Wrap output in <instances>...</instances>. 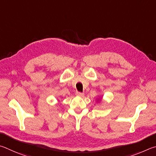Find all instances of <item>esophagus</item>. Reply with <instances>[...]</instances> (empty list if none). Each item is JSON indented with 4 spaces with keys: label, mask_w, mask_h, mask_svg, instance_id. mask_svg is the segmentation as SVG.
Here are the masks:
<instances>
[{
    "label": "esophagus",
    "mask_w": 156,
    "mask_h": 156,
    "mask_svg": "<svg viewBox=\"0 0 156 156\" xmlns=\"http://www.w3.org/2000/svg\"><path fill=\"white\" fill-rule=\"evenodd\" d=\"M76 95L78 97H83L84 96V94L82 93V92H76Z\"/></svg>",
    "instance_id": "esophagus-1"
}]
</instances>
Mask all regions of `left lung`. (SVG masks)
<instances>
[{
  "label": "left lung",
  "instance_id": "8db88e82",
  "mask_svg": "<svg viewBox=\"0 0 156 156\" xmlns=\"http://www.w3.org/2000/svg\"><path fill=\"white\" fill-rule=\"evenodd\" d=\"M98 101H99V100H98Z\"/></svg>",
  "mask_w": 156,
  "mask_h": 156
}]
</instances>
